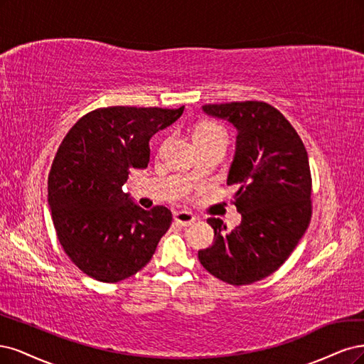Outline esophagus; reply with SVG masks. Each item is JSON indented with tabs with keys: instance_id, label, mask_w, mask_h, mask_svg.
<instances>
[{
	"instance_id": "34e87169",
	"label": "esophagus",
	"mask_w": 364,
	"mask_h": 364,
	"mask_svg": "<svg viewBox=\"0 0 364 364\" xmlns=\"http://www.w3.org/2000/svg\"><path fill=\"white\" fill-rule=\"evenodd\" d=\"M173 220L181 227H189L196 220V218L189 212H177L173 215Z\"/></svg>"
}]
</instances>
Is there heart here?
Instances as JSON below:
<instances>
[{
    "mask_svg": "<svg viewBox=\"0 0 364 364\" xmlns=\"http://www.w3.org/2000/svg\"><path fill=\"white\" fill-rule=\"evenodd\" d=\"M215 134H225L224 128L213 124V122H204V124H199L195 132H193V140L196 139H204V137H210V136H215Z\"/></svg>",
    "mask_w": 364,
    "mask_h": 364,
    "instance_id": "b5f03b06",
    "label": "heart"
}]
</instances>
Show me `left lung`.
Wrapping results in <instances>:
<instances>
[{
	"instance_id": "obj_1",
	"label": "left lung",
	"mask_w": 364,
	"mask_h": 364,
	"mask_svg": "<svg viewBox=\"0 0 364 364\" xmlns=\"http://www.w3.org/2000/svg\"><path fill=\"white\" fill-rule=\"evenodd\" d=\"M203 110L237 130L227 184L239 189L232 204L240 225L207 219L213 245L198 251L207 271L231 286L252 284L274 274L296 248L311 219V173L307 149L295 128L271 104H207Z\"/></svg>"
}]
</instances>
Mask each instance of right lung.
I'll return each instance as SVG.
<instances>
[{"instance_id": "1", "label": "right lung", "mask_w": 364, "mask_h": 364, "mask_svg": "<svg viewBox=\"0 0 364 364\" xmlns=\"http://www.w3.org/2000/svg\"><path fill=\"white\" fill-rule=\"evenodd\" d=\"M180 109L102 107L62 140L48 175V204L63 251L93 279L118 283L145 267L171 224V210L136 205L122 186L149 163V139Z\"/></svg>"}]
</instances>
